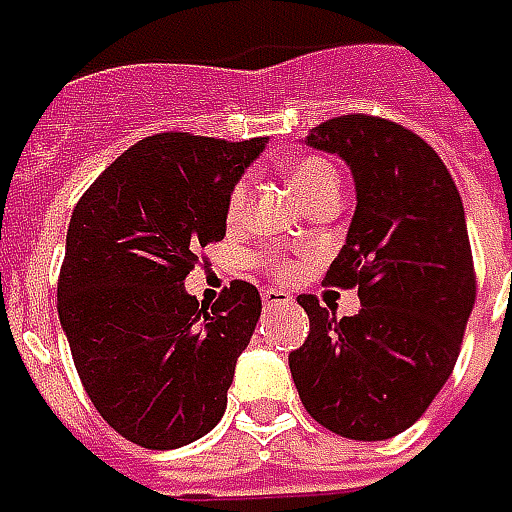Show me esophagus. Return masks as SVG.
<instances>
[{
	"label": "esophagus",
	"instance_id": "34e87169",
	"mask_svg": "<svg viewBox=\"0 0 512 512\" xmlns=\"http://www.w3.org/2000/svg\"><path fill=\"white\" fill-rule=\"evenodd\" d=\"M263 304L266 307H285V304H293V296L279 288H268L263 290Z\"/></svg>",
	"mask_w": 512,
	"mask_h": 512
}]
</instances>
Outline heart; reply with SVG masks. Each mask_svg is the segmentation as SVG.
Returning a JSON list of instances; mask_svg holds the SVG:
<instances>
[{"mask_svg": "<svg viewBox=\"0 0 512 512\" xmlns=\"http://www.w3.org/2000/svg\"><path fill=\"white\" fill-rule=\"evenodd\" d=\"M290 183H293V189L299 191V197L304 202L310 200L315 191H321L323 186H329V183H340L337 178V169L329 164V161H323V158L307 156L299 158V161H293L288 167ZM246 200H249V180L241 178L235 183L233 189H230V197H227V222H238L241 216H244ZM274 271L277 274H290L293 266H290L285 257H274Z\"/></svg>", "mask_w": 512, "mask_h": 512, "instance_id": "1", "label": "heart"}]
</instances>
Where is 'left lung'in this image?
Here are the masks:
<instances>
[{
	"instance_id": "left-lung-1",
	"label": "left lung",
	"mask_w": 512,
	"mask_h": 512,
	"mask_svg": "<svg viewBox=\"0 0 512 512\" xmlns=\"http://www.w3.org/2000/svg\"><path fill=\"white\" fill-rule=\"evenodd\" d=\"M351 167L356 211L326 271L359 288L362 310L337 318L299 296L310 334L288 356L304 408L332 433L384 441L411 428L447 384L477 279L461 194L436 150L373 115H343L304 139Z\"/></svg>"
}]
</instances>
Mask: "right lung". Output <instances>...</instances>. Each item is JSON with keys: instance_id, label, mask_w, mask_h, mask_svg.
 Instances as JSON below:
<instances>
[{"instance_id": "1", "label": "right lung", "mask_w": 512, "mask_h": 512, "mask_svg": "<svg viewBox=\"0 0 512 512\" xmlns=\"http://www.w3.org/2000/svg\"><path fill=\"white\" fill-rule=\"evenodd\" d=\"M266 139L169 131L115 158L73 208L57 312L98 414L147 450L216 428L260 293L235 279L205 307L183 282L222 241L227 197Z\"/></svg>"}]
</instances>
